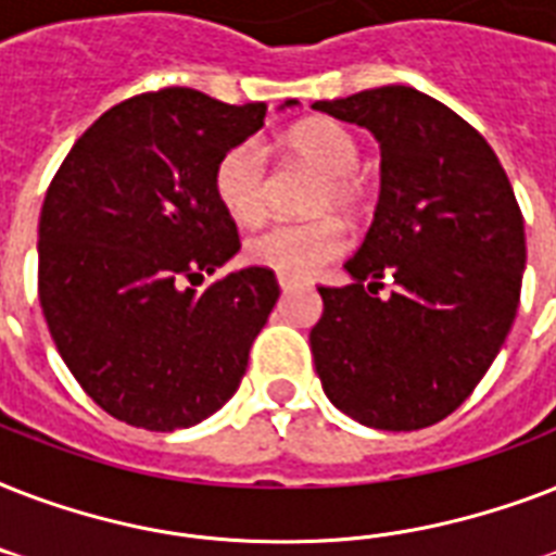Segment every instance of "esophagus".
<instances>
[{"label": "esophagus", "instance_id": "1", "mask_svg": "<svg viewBox=\"0 0 556 556\" xmlns=\"http://www.w3.org/2000/svg\"><path fill=\"white\" fill-rule=\"evenodd\" d=\"M279 288H282V291H286V294H288V291H294V288H300V286H303V282H300V279H294V277H286V274H279Z\"/></svg>", "mask_w": 556, "mask_h": 556}]
</instances>
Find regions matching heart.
I'll use <instances>...</instances> for the list:
<instances>
[{
    "mask_svg": "<svg viewBox=\"0 0 556 556\" xmlns=\"http://www.w3.org/2000/svg\"><path fill=\"white\" fill-rule=\"evenodd\" d=\"M288 152L300 164L320 173V185L312 195L314 213L338 210L343 216H357L366 207L361 143L346 126L329 117H314L294 126L286 135ZM213 190L218 204L239 225H256L270 204L268 155L260 141H239L216 161ZM349 248V236L338 218L323 216L300 225H274L253 233L244 242V256L253 265L277 270L286 277L305 279L317 274L326 262L338 260Z\"/></svg>",
    "mask_w": 556,
    "mask_h": 556,
    "instance_id": "obj_1",
    "label": "heart"
}]
</instances>
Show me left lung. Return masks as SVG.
I'll list each match as a JSON object with an SVG mask.
<instances>
[{"instance_id":"1","label":"left lung","mask_w":556,"mask_h":556,"mask_svg":"<svg viewBox=\"0 0 556 556\" xmlns=\"http://www.w3.org/2000/svg\"><path fill=\"white\" fill-rule=\"evenodd\" d=\"M314 109L380 143V199L346 262L352 286L320 288L308 338L323 392L366 427L421 430L465 404L514 326L517 195L491 143L424 91L380 86ZM383 278L389 298L377 296Z\"/></svg>"}]
</instances>
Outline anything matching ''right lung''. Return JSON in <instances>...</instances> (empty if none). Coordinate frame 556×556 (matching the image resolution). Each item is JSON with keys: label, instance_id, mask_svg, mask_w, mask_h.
Listing matches in <instances>:
<instances>
[{"label": "right lung", "instance_id": "right-lung-1", "mask_svg": "<svg viewBox=\"0 0 556 556\" xmlns=\"http://www.w3.org/2000/svg\"><path fill=\"white\" fill-rule=\"evenodd\" d=\"M265 112L195 89L147 91L103 112L48 187L39 305L65 366L117 421L185 430L239 389L277 277L244 268L195 286L239 251L213 169Z\"/></svg>", "mask_w": 556, "mask_h": 556}]
</instances>
